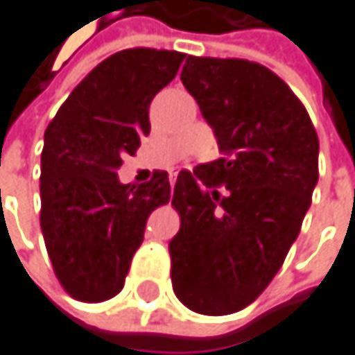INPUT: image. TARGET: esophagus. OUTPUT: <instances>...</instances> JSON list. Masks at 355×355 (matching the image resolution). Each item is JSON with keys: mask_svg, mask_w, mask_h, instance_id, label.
<instances>
[{"mask_svg": "<svg viewBox=\"0 0 355 355\" xmlns=\"http://www.w3.org/2000/svg\"><path fill=\"white\" fill-rule=\"evenodd\" d=\"M171 184H175V182H177V173H171Z\"/></svg>", "mask_w": 355, "mask_h": 355, "instance_id": "obj_1", "label": "esophagus"}]
</instances>
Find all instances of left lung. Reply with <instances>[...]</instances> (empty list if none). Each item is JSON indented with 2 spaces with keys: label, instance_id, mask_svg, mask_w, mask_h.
I'll use <instances>...</instances> for the list:
<instances>
[{
  "label": "left lung",
  "instance_id": "obj_1",
  "mask_svg": "<svg viewBox=\"0 0 355 355\" xmlns=\"http://www.w3.org/2000/svg\"><path fill=\"white\" fill-rule=\"evenodd\" d=\"M180 82L224 158L178 173L171 277L187 309L220 317L254 302L298 239L319 180V137L288 84L259 63L189 55Z\"/></svg>",
  "mask_w": 355,
  "mask_h": 355
}]
</instances>
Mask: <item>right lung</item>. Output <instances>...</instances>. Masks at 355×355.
Here are the masks:
<instances>
[{
    "label": "right lung",
    "instance_id": "right-lung-1",
    "mask_svg": "<svg viewBox=\"0 0 355 355\" xmlns=\"http://www.w3.org/2000/svg\"><path fill=\"white\" fill-rule=\"evenodd\" d=\"M184 55L127 49L98 63L67 96L44 131L40 230L61 286L82 302L123 290L150 214L168 203V175L129 187L116 171L150 133V103Z\"/></svg>",
    "mask_w": 355,
    "mask_h": 355
}]
</instances>
